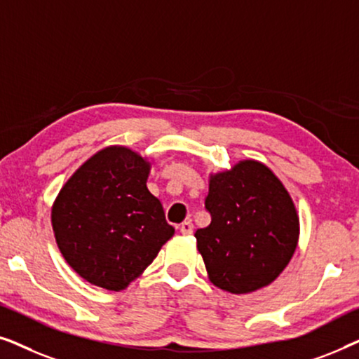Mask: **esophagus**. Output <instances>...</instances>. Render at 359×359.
Segmentation results:
<instances>
[{
	"instance_id": "34e87169",
	"label": "esophagus",
	"mask_w": 359,
	"mask_h": 359,
	"mask_svg": "<svg viewBox=\"0 0 359 359\" xmlns=\"http://www.w3.org/2000/svg\"><path fill=\"white\" fill-rule=\"evenodd\" d=\"M193 230H194V225L191 220H184V222L180 225V232L183 235H191L193 233Z\"/></svg>"
}]
</instances>
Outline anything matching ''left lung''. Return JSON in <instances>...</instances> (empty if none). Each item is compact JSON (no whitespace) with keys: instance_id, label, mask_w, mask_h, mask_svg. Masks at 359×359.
Returning a JSON list of instances; mask_svg holds the SVG:
<instances>
[{"instance_id":"1","label":"left lung","mask_w":359,"mask_h":359,"mask_svg":"<svg viewBox=\"0 0 359 359\" xmlns=\"http://www.w3.org/2000/svg\"><path fill=\"white\" fill-rule=\"evenodd\" d=\"M204 204L210 224L194 237L210 283L232 294L273 283L299 238L296 208L276 175L259 161H240L210 176Z\"/></svg>"}]
</instances>
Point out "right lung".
<instances>
[{
	"label": "right lung",
	"instance_id": "obj_1",
	"mask_svg": "<svg viewBox=\"0 0 359 359\" xmlns=\"http://www.w3.org/2000/svg\"><path fill=\"white\" fill-rule=\"evenodd\" d=\"M150 163L126 147H107L58 193L52 227L67 263L88 283L122 291L154 262L175 229L147 189Z\"/></svg>",
	"mask_w": 359,
	"mask_h": 359
}]
</instances>
